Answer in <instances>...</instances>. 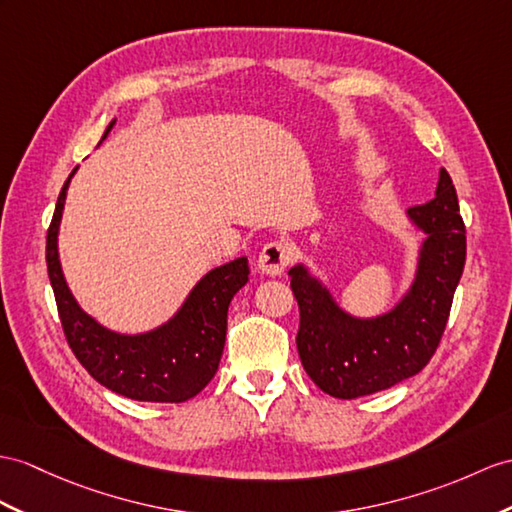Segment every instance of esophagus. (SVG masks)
I'll return each instance as SVG.
<instances>
[{"label":"esophagus","mask_w":512,"mask_h":512,"mask_svg":"<svg viewBox=\"0 0 512 512\" xmlns=\"http://www.w3.org/2000/svg\"><path fill=\"white\" fill-rule=\"evenodd\" d=\"M291 247L282 241H273L263 247V252L258 256V267L267 276H280V273L289 267L291 263Z\"/></svg>","instance_id":"34e87169"}]
</instances>
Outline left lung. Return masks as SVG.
<instances>
[{"label": "left lung", "mask_w": 512, "mask_h": 512, "mask_svg": "<svg viewBox=\"0 0 512 512\" xmlns=\"http://www.w3.org/2000/svg\"><path fill=\"white\" fill-rule=\"evenodd\" d=\"M423 234L415 276L402 297L373 317L345 310L306 263L289 269L299 306L297 352L323 393L354 400L413 378L430 363L463 276L467 239L450 173L439 171L434 199L406 210Z\"/></svg>", "instance_id": "1"}]
</instances>
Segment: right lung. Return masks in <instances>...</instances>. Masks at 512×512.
I'll use <instances>...</instances> for the list:
<instances>
[{"mask_svg": "<svg viewBox=\"0 0 512 512\" xmlns=\"http://www.w3.org/2000/svg\"><path fill=\"white\" fill-rule=\"evenodd\" d=\"M115 126L110 123L102 141ZM58 195L52 226L47 230V273L67 343L91 376L112 393L136 402L180 404L191 400L213 380L226 345L228 306L249 280L247 258L210 269L176 315L158 328L123 334L102 326L73 297L58 254V232L71 178Z\"/></svg>", "mask_w": 512, "mask_h": 512, "instance_id": "obj_1", "label": "right lung"}]
</instances>
